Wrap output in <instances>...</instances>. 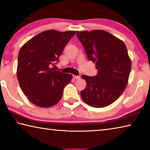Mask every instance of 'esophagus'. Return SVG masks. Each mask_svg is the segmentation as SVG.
I'll return each instance as SVG.
<instances>
[{
	"instance_id": "obj_1",
	"label": "esophagus",
	"mask_w": 150,
	"mask_h": 150,
	"mask_svg": "<svg viewBox=\"0 0 150 150\" xmlns=\"http://www.w3.org/2000/svg\"><path fill=\"white\" fill-rule=\"evenodd\" d=\"M73 78H74V79H76V80H79L80 79V76H76V75H73Z\"/></svg>"
}]
</instances>
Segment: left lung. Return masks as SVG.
<instances>
[{"instance_id":"obj_1","label":"left lung","mask_w":150,"mask_h":150,"mask_svg":"<svg viewBox=\"0 0 150 150\" xmlns=\"http://www.w3.org/2000/svg\"><path fill=\"white\" fill-rule=\"evenodd\" d=\"M76 35L98 70L95 76H82L86 82L80 92L82 99L94 108L108 106L122 95L128 82L132 62L126 46L102 30L78 31Z\"/></svg>"}]
</instances>
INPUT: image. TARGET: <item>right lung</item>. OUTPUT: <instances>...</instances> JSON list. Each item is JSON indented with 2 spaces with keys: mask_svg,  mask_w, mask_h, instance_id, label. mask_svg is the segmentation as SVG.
<instances>
[{
  "mask_svg": "<svg viewBox=\"0 0 150 150\" xmlns=\"http://www.w3.org/2000/svg\"><path fill=\"white\" fill-rule=\"evenodd\" d=\"M76 33L74 30H46L20 49L17 78L22 91L33 104L49 108L60 102L64 88L70 82L72 75L52 67Z\"/></svg>",
  "mask_w": 150,
  "mask_h": 150,
  "instance_id": "obj_1",
  "label": "right lung"
}]
</instances>
